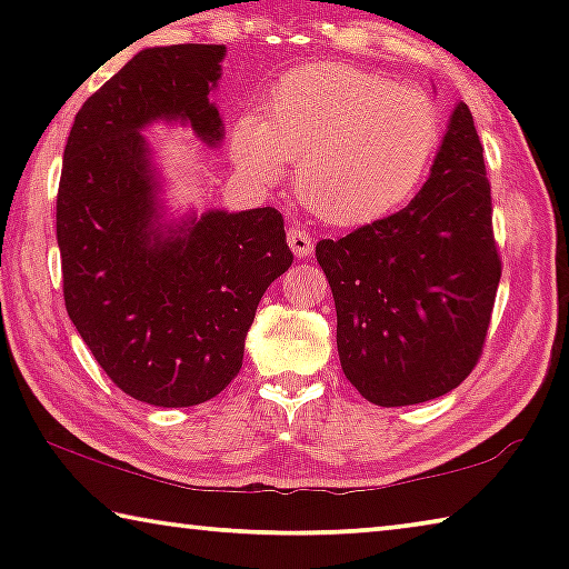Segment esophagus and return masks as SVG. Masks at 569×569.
Here are the masks:
<instances>
[{"label": "esophagus", "mask_w": 569, "mask_h": 569, "mask_svg": "<svg viewBox=\"0 0 569 569\" xmlns=\"http://www.w3.org/2000/svg\"><path fill=\"white\" fill-rule=\"evenodd\" d=\"M288 246H291V250L296 253V258H306L313 253V238L308 230L298 228V226H291L288 228Z\"/></svg>", "instance_id": "esophagus-1"}]
</instances>
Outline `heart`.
Wrapping results in <instances>:
<instances>
[{"label":"heart","mask_w":569,"mask_h":569,"mask_svg":"<svg viewBox=\"0 0 569 569\" xmlns=\"http://www.w3.org/2000/svg\"><path fill=\"white\" fill-rule=\"evenodd\" d=\"M441 134L445 120L427 92L351 64H313L278 82L268 118H240L236 158L266 182L301 159L298 198L326 223L353 228L407 203Z\"/></svg>","instance_id":"heart-1"}]
</instances>
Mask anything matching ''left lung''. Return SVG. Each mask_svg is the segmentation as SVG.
I'll list each match as a JSON object with an SVG mask.
<instances>
[{
  "label": "left lung",
  "instance_id": "obj_1",
  "mask_svg": "<svg viewBox=\"0 0 569 569\" xmlns=\"http://www.w3.org/2000/svg\"><path fill=\"white\" fill-rule=\"evenodd\" d=\"M341 369L377 407L457 389L475 369L502 276L485 148L465 102L407 208L316 243Z\"/></svg>",
  "mask_w": 569,
  "mask_h": 569
}]
</instances>
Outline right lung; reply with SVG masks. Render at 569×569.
Here are the masks:
<instances>
[{
  "label": "right lung",
  "instance_id": "1",
  "mask_svg": "<svg viewBox=\"0 0 569 569\" xmlns=\"http://www.w3.org/2000/svg\"><path fill=\"white\" fill-rule=\"evenodd\" d=\"M223 44L152 47L77 112L57 190L67 313L112 383L152 407L218 397L243 366L266 288L293 263L276 208L208 210L166 228L140 130L182 120L208 146Z\"/></svg>",
  "mask_w": 569,
  "mask_h": 569
}]
</instances>
